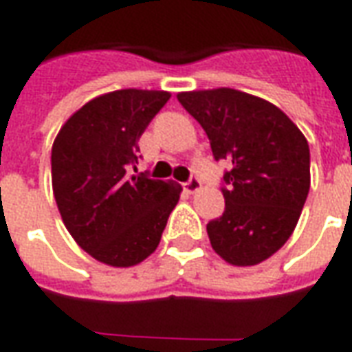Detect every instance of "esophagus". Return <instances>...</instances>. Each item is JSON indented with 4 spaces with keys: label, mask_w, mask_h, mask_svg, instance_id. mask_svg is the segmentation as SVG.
Instances as JSON below:
<instances>
[{
    "label": "esophagus",
    "mask_w": 352,
    "mask_h": 352,
    "mask_svg": "<svg viewBox=\"0 0 352 352\" xmlns=\"http://www.w3.org/2000/svg\"><path fill=\"white\" fill-rule=\"evenodd\" d=\"M199 188H201V181H199V179L196 175L190 177V179H188V181L184 183V190L190 192V194H194V192H198Z\"/></svg>",
    "instance_id": "34e87169"
}]
</instances>
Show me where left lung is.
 <instances>
[{
    "label": "left lung",
    "mask_w": 352,
    "mask_h": 352,
    "mask_svg": "<svg viewBox=\"0 0 352 352\" xmlns=\"http://www.w3.org/2000/svg\"><path fill=\"white\" fill-rule=\"evenodd\" d=\"M206 130L222 175L224 213L207 224L217 254L234 265L270 258L294 232L309 194V145L270 101L234 88L177 94Z\"/></svg>",
    "instance_id": "obj_1"
}]
</instances>
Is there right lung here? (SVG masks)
<instances>
[{
    "mask_svg": "<svg viewBox=\"0 0 352 352\" xmlns=\"http://www.w3.org/2000/svg\"><path fill=\"white\" fill-rule=\"evenodd\" d=\"M169 100L158 90H116L62 126L52 145V190L65 228L80 249L103 264L128 267L160 243L181 188L131 175L139 138Z\"/></svg>",
    "mask_w": 352,
    "mask_h": 352,
    "instance_id": "add662e5",
    "label": "right lung"
}]
</instances>
